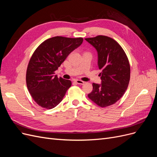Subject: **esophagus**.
<instances>
[{
  "label": "esophagus",
  "instance_id": "esophagus-1",
  "mask_svg": "<svg viewBox=\"0 0 157 157\" xmlns=\"http://www.w3.org/2000/svg\"><path fill=\"white\" fill-rule=\"evenodd\" d=\"M75 82L77 83V84H84V82H83L82 80H75Z\"/></svg>",
  "mask_w": 157,
  "mask_h": 157
}]
</instances>
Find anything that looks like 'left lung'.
<instances>
[{
  "mask_svg": "<svg viewBox=\"0 0 157 157\" xmlns=\"http://www.w3.org/2000/svg\"><path fill=\"white\" fill-rule=\"evenodd\" d=\"M98 52V65L101 83H93L88 96L101 107L115 103L125 93L130 78L129 61L124 51L111 38L99 35L85 39Z\"/></svg>",
  "mask_w": 157,
  "mask_h": 157,
  "instance_id": "left-lung-1",
  "label": "left lung"
}]
</instances>
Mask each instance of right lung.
<instances>
[{
	"instance_id": "obj_1",
	"label": "right lung",
	"mask_w": 157,
	"mask_h": 157,
	"mask_svg": "<svg viewBox=\"0 0 157 157\" xmlns=\"http://www.w3.org/2000/svg\"><path fill=\"white\" fill-rule=\"evenodd\" d=\"M83 39L54 36L40 44L27 66L26 82L33 99L39 106L51 109L62 101L71 81L58 78L55 71Z\"/></svg>"
}]
</instances>
